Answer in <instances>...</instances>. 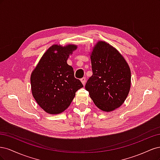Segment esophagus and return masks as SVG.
Here are the masks:
<instances>
[{
	"label": "esophagus",
	"instance_id": "1",
	"mask_svg": "<svg viewBox=\"0 0 160 160\" xmlns=\"http://www.w3.org/2000/svg\"><path fill=\"white\" fill-rule=\"evenodd\" d=\"M81 83H83V85H85V82H86V78H85V77H83V78L81 79Z\"/></svg>",
	"mask_w": 160,
	"mask_h": 160
}]
</instances>
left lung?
<instances>
[{
    "label": "left lung",
    "instance_id": "left-lung-1",
    "mask_svg": "<svg viewBox=\"0 0 160 160\" xmlns=\"http://www.w3.org/2000/svg\"><path fill=\"white\" fill-rule=\"evenodd\" d=\"M90 56L93 75L85 89L99 109L112 111L123 103L129 94V67L119 51L104 41L97 42Z\"/></svg>",
    "mask_w": 160,
    "mask_h": 160
}]
</instances>
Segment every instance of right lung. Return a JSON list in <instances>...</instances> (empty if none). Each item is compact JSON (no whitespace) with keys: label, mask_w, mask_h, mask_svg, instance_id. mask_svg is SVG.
I'll return each instance as SVG.
<instances>
[{"label":"right lung","mask_w":160,"mask_h":160,"mask_svg":"<svg viewBox=\"0 0 160 160\" xmlns=\"http://www.w3.org/2000/svg\"><path fill=\"white\" fill-rule=\"evenodd\" d=\"M75 45H53L44 53L31 76V91L38 105L49 114H59L68 108L76 91L83 88L67 64Z\"/></svg>","instance_id":"add662e5"}]
</instances>
